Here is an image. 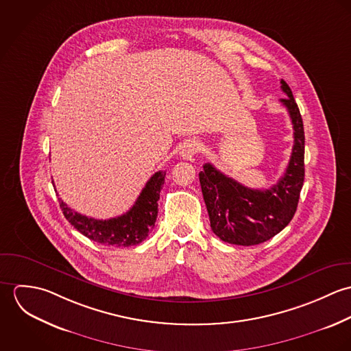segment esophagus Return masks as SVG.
<instances>
[{"label": "esophagus", "instance_id": "34e87169", "mask_svg": "<svg viewBox=\"0 0 351 351\" xmlns=\"http://www.w3.org/2000/svg\"><path fill=\"white\" fill-rule=\"evenodd\" d=\"M200 149L201 145L199 141H195V139L188 141L181 150V156H182V159H192L200 151Z\"/></svg>", "mask_w": 351, "mask_h": 351}]
</instances>
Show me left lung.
Returning a JSON list of instances; mask_svg holds the SVG:
<instances>
[{
  "label": "left lung",
  "instance_id": "obj_1",
  "mask_svg": "<svg viewBox=\"0 0 351 351\" xmlns=\"http://www.w3.org/2000/svg\"><path fill=\"white\" fill-rule=\"evenodd\" d=\"M281 89L288 96L280 101L289 112L295 145L280 181L269 189H251L210 163H205L199 174L210 228L223 242L239 246L263 243L282 231L298 209L304 182V125L299 106L284 80Z\"/></svg>",
  "mask_w": 351,
  "mask_h": 351
}]
</instances>
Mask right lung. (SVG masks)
Listing matches in <instances>:
<instances>
[{
    "instance_id": "add662e5",
    "label": "right lung",
    "mask_w": 351,
    "mask_h": 351,
    "mask_svg": "<svg viewBox=\"0 0 351 351\" xmlns=\"http://www.w3.org/2000/svg\"><path fill=\"white\" fill-rule=\"evenodd\" d=\"M165 176L166 171H156L147 181L132 208L124 215L108 220H97L81 215L67 206V204L60 199L59 204L69 223L90 241L114 247L136 246L149 237L155 226L158 216V200L160 189L165 184Z\"/></svg>"
}]
</instances>
